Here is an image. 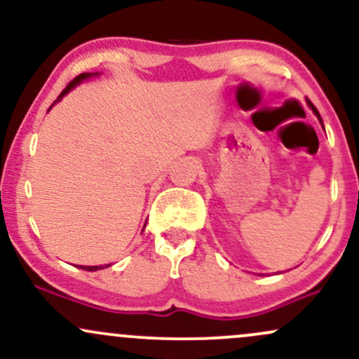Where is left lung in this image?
Instances as JSON below:
<instances>
[{"mask_svg": "<svg viewBox=\"0 0 359 359\" xmlns=\"http://www.w3.org/2000/svg\"><path fill=\"white\" fill-rule=\"evenodd\" d=\"M309 106H311V108H312V111H314V113H316V116H317V118H319L320 125H323V119H320V114H319V111H317V109L314 108V104H312V102H311V104H309ZM323 126H324V125H323Z\"/></svg>", "mask_w": 359, "mask_h": 359, "instance_id": "8db88e82", "label": "left lung"}]
</instances>
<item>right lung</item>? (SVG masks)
<instances>
[{
    "label": "right lung",
    "instance_id": "right-lung-1",
    "mask_svg": "<svg viewBox=\"0 0 359 359\" xmlns=\"http://www.w3.org/2000/svg\"><path fill=\"white\" fill-rule=\"evenodd\" d=\"M93 76H97V72L96 74H90V72H84V74H81V76H77L76 77V79H74V81H71V82H69V84H67V88H65L64 90H62V93H60V96L59 97H57V101H60L62 100V97H64L65 96V94H67L69 93V90H72L74 88H76V86L77 84H81V82L82 81H86V79H89V77H93ZM55 101V102H57ZM55 102H53V104H55ZM52 104V106H53ZM52 106H50V108H52ZM106 266H111V265H104V266H82V265H79V269H82V270H88V271H96V270H101V269H106Z\"/></svg>",
    "mask_w": 359,
    "mask_h": 359
}]
</instances>
